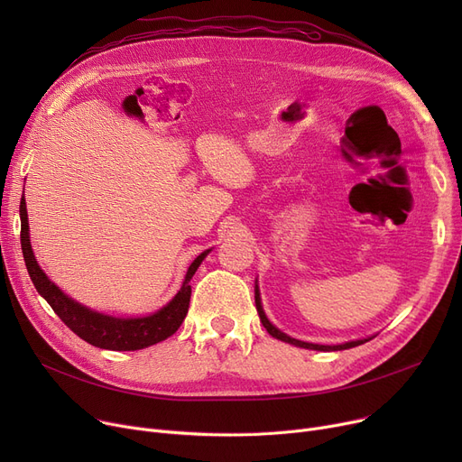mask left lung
Masks as SVG:
<instances>
[{
  "instance_id": "left-lung-1",
  "label": "left lung",
  "mask_w": 462,
  "mask_h": 462,
  "mask_svg": "<svg viewBox=\"0 0 462 462\" xmlns=\"http://www.w3.org/2000/svg\"><path fill=\"white\" fill-rule=\"evenodd\" d=\"M254 303H256V310H258V317H260V322L263 324V328L268 329V333L275 338H279V341H284V343H290V345H296L300 348H309V350H322V352H331V350H346V348H354V346H359L363 343L371 341V338H363V341H352V343H345V345H337V346H326V345H312V343H303V341H298V338H292L288 337L286 333L279 331L268 319H265L263 314V309H262V303H260V294H258V288H256V294H254Z\"/></svg>"
}]
</instances>
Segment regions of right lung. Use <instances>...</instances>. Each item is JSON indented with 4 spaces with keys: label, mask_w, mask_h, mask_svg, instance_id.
Returning <instances> with one entry per match:
<instances>
[{
    "label": "right lung",
    "mask_w": 462,
    "mask_h": 462,
    "mask_svg": "<svg viewBox=\"0 0 462 462\" xmlns=\"http://www.w3.org/2000/svg\"><path fill=\"white\" fill-rule=\"evenodd\" d=\"M20 223H22L20 225L22 253L37 292L48 301V305L54 309V312L70 331H75L80 338H84L86 343L105 350H117V352L140 350L145 346L157 345L164 341V338H168L170 335H174L181 326V322L185 320L187 310H189V301H190L189 281L192 279L194 272L199 270L204 256L209 253V251L202 253L189 265L181 290L166 307L152 314V317L114 319V317H106V314L95 312L88 307H82L75 300H70L42 273L30 244L28 211H26V200H23V197L20 200Z\"/></svg>",
    "instance_id": "1"
}]
</instances>
